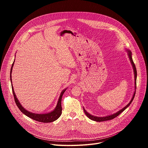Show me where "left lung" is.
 I'll return each instance as SVG.
<instances>
[{"instance_id": "left-lung-1", "label": "left lung", "mask_w": 148, "mask_h": 148, "mask_svg": "<svg viewBox=\"0 0 148 148\" xmlns=\"http://www.w3.org/2000/svg\"><path fill=\"white\" fill-rule=\"evenodd\" d=\"M128 51V56H129V58L130 59V61H131V64L132 65V67H133V69H134V74H135V92L134 94V95L131 100V101L130 102V103L126 105V106H125L124 108H123L122 110H121L120 111H119L118 112H117L116 113L114 114H112L111 115H110V116H105V117H97V116H94L93 115H91V114H90L89 113H88L84 108V112H85L86 115L87 116V117H88L90 119L92 120V121H97V122H102V121H108V120H111L115 118H116V116H118L121 112H122L125 110H126V108H127L130 104L131 103V102H132L134 97H135V92H136V77H137V71H136V67H135V65L134 64V62L133 61V60H132V53L130 50H127Z\"/></svg>"}]
</instances>
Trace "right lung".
Returning <instances> with one entry per match:
<instances>
[{
	"mask_svg": "<svg viewBox=\"0 0 148 148\" xmlns=\"http://www.w3.org/2000/svg\"><path fill=\"white\" fill-rule=\"evenodd\" d=\"M14 61L13 62V63L12 64V67H11V70H10V80L12 81V68L13 67V64H14ZM12 92L13 94V96H14V101L16 102V104L17 106V107L18 108V109L20 110V111L22 112V113H23L25 115H26V116H27L28 117L32 118V119H34L36 121L40 122H43V123H48V122H53L56 120H57L61 115L62 113V107H61V98L62 97L63 94L64 93V92L66 91V89L63 90L59 97L57 106L56 107V108L51 111V112L47 113V114H34L30 112H29L28 111H27L26 110H25L23 107L22 105L20 104V103L18 102V99L16 98V96L14 94V90H13V86L12 85Z\"/></svg>",
	"mask_w": 148,
	"mask_h": 148,
	"instance_id": "right-lung-1",
	"label": "right lung"
}]
</instances>
